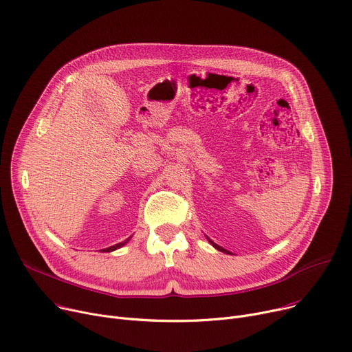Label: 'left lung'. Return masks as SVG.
<instances>
[{
    "instance_id": "left-lung-1",
    "label": "left lung",
    "mask_w": 352,
    "mask_h": 352,
    "mask_svg": "<svg viewBox=\"0 0 352 352\" xmlns=\"http://www.w3.org/2000/svg\"><path fill=\"white\" fill-rule=\"evenodd\" d=\"M208 241H209V242H210V243H212V245H214V248H217V249H218V250H221V252H225V253H229V252H228V250H225V249H223V248H221V246H218V245H217V243H214V242H212V241H210V239H208Z\"/></svg>"
}]
</instances>
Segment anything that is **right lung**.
Returning <instances> with one entry per match:
<instances>
[{"label": "right lung", "instance_id": "1", "mask_svg": "<svg viewBox=\"0 0 352 352\" xmlns=\"http://www.w3.org/2000/svg\"><path fill=\"white\" fill-rule=\"evenodd\" d=\"M129 241V239H127ZM127 241H124V242H122V243H117V245H114V246H110V248H107V249H103L102 252H111V250H116V249H119V248H122Z\"/></svg>", "mask_w": 352, "mask_h": 352}]
</instances>
